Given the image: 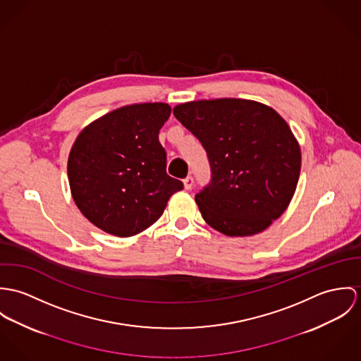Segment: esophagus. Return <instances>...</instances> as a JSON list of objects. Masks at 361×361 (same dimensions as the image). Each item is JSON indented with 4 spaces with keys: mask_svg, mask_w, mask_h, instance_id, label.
Returning a JSON list of instances; mask_svg holds the SVG:
<instances>
[{
    "mask_svg": "<svg viewBox=\"0 0 361 361\" xmlns=\"http://www.w3.org/2000/svg\"><path fill=\"white\" fill-rule=\"evenodd\" d=\"M184 187H185V190H191L194 187V178L191 176L184 178Z\"/></svg>",
    "mask_w": 361,
    "mask_h": 361,
    "instance_id": "esophagus-1",
    "label": "esophagus"
}]
</instances>
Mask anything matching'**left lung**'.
Segmentation results:
<instances>
[{"mask_svg":"<svg viewBox=\"0 0 361 361\" xmlns=\"http://www.w3.org/2000/svg\"><path fill=\"white\" fill-rule=\"evenodd\" d=\"M173 114L207 155L212 177L195 200L210 227L246 237L280 217L298 185L300 149L274 109L223 98L181 104Z\"/></svg>","mask_w":361,"mask_h":361,"instance_id":"left-lung-1","label":"left lung"}]
</instances>
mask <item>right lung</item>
Returning a JSON list of instances; mask_svg holds the SVG:
<instances>
[{
    "label": "right lung",
    "instance_id": "right-lung-1",
    "mask_svg": "<svg viewBox=\"0 0 361 361\" xmlns=\"http://www.w3.org/2000/svg\"><path fill=\"white\" fill-rule=\"evenodd\" d=\"M167 104H135L87 126L69 161L71 191L81 213L116 237L135 235L152 226L169 198L184 188L166 173L159 130Z\"/></svg>",
    "mask_w": 361,
    "mask_h": 361
}]
</instances>
